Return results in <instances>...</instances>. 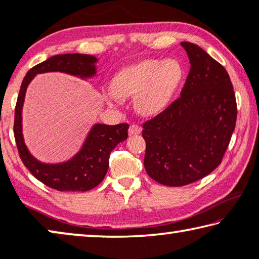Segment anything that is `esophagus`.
<instances>
[{"label":"esophagus","mask_w":259,"mask_h":259,"mask_svg":"<svg viewBox=\"0 0 259 259\" xmlns=\"http://www.w3.org/2000/svg\"><path fill=\"white\" fill-rule=\"evenodd\" d=\"M141 131H142V128L138 124H131L129 126V135H130V136L141 134Z\"/></svg>","instance_id":"34e87169"}]
</instances>
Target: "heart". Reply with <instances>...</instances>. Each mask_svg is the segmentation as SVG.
Wrapping results in <instances>:
<instances>
[{"instance_id":"1","label":"heart","mask_w":259,"mask_h":259,"mask_svg":"<svg viewBox=\"0 0 259 259\" xmlns=\"http://www.w3.org/2000/svg\"><path fill=\"white\" fill-rule=\"evenodd\" d=\"M184 78V68L176 59H148L117 72L111 80L114 99L134 98L136 109L153 116L168 106Z\"/></svg>"}]
</instances>
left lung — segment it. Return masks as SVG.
<instances>
[{
    "instance_id": "8db88e82",
    "label": "left lung",
    "mask_w": 259,
    "mask_h": 259,
    "mask_svg": "<svg viewBox=\"0 0 259 259\" xmlns=\"http://www.w3.org/2000/svg\"><path fill=\"white\" fill-rule=\"evenodd\" d=\"M191 68L180 98L143 124L144 167L157 183L179 187L221 164L237 118L228 72L200 46L183 41Z\"/></svg>"
}]
</instances>
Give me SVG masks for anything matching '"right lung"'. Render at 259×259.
I'll use <instances>...</instances> for the list:
<instances>
[{
    "mask_svg": "<svg viewBox=\"0 0 259 259\" xmlns=\"http://www.w3.org/2000/svg\"><path fill=\"white\" fill-rule=\"evenodd\" d=\"M98 59L94 56L66 53L50 57L26 73L15 108L14 135L19 157L34 178L53 190L61 192H86L98 186L105 178L109 167V156L118 143L128 138L129 124H94L87 135L80 151L71 159L59 164H46L36 159L26 148L22 134V109L26 88L34 76L46 72H61L93 78L96 74Z\"/></svg>",
    "mask_w": 259,
    "mask_h": 259,
    "instance_id": "right-lung-1",
    "label": "right lung"
}]
</instances>
